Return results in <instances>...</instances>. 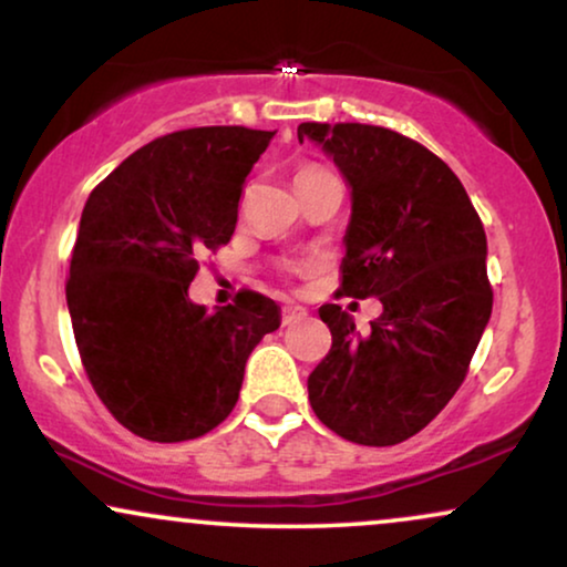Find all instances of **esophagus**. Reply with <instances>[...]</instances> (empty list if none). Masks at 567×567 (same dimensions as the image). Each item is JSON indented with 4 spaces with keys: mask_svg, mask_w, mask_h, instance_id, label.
Returning a JSON list of instances; mask_svg holds the SVG:
<instances>
[{
    "mask_svg": "<svg viewBox=\"0 0 567 567\" xmlns=\"http://www.w3.org/2000/svg\"><path fill=\"white\" fill-rule=\"evenodd\" d=\"M307 317V309L299 305H286L284 307V324H297Z\"/></svg>",
    "mask_w": 567,
    "mask_h": 567,
    "instance_id": "1",
    "label": "esophagus"
}]
</instances>
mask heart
I'll use <instances>...</instances> for the list:
<instances>
[{"label": "heart", "mask_w": 567, "mask_h": 567, "mask_svg": "<svg viewBox=\"0 0 567 567\" xmlns=\"http://www.w3.org/2000/svg\"><path fill=\"white\" fill-rule=\"evenodd\" d=\"M320 173H324V169H320V167H301L299 173H297V183L299 181H307V177H312V175H320Z\"/></svg>", "instance_id": "1"}]
</instances>
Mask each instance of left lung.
<instances>
[{
    "label": "left lung",
    "instance_id": "obj_1",
    "mask_svg": "<svg viewBox=\"0 0 567 567\" xmlns=\"http://www.w3.org/2000/svg\"><path fill=\"white\" fill-rule=\"evenodd\" d=\"M351 188L343 291L377 297L367 336L322 305L332 346L307 379L315 415L353 444H400L460 390L493 312L483 221L446 162L363 123H301Z\"/></svg>",
    "mask_w": 567,
    "mask_h": 567
}]
</instances>
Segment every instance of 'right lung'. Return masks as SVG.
<instances>
[{"mask_svg": "<svg viewBox=\"0 0 567 567\" xmlns=\"http://www.w3.org/2000/svg\"><path fill=\"white\" fill-rule=\"evenodd\" d=\"M276 131H175L123 159L84 204L66 307L97 398L136 436L198 439L231 413L245 363L278 330L260 293L208 312L188 297L198 258L227 245L243 183Z\"/></svg>", "mask_w": 567, "mask_h": 567, "instance_id": "obj_1", "label": "right lung"}]
</instances>
